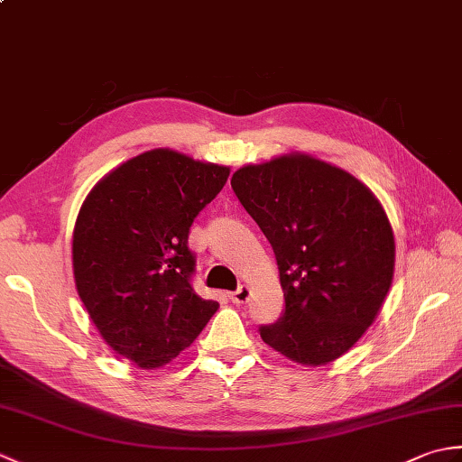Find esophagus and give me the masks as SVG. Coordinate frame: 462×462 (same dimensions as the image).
Returning <instances> with one entry per match:
<instances>
[{
	"mask_svg": "<svg viewBox=\"0 0 462 462\" xmlns=\"http://www.w3.org/2000/svg\"><path fill=\"white\" fill-rule=\"evenodd\" d=\"M250 293H252V290L248 286H240L236 291L230 293V300L240 306V303H246L250 300Z\"/></svg>",
	"mask_w": 462,
	"mask_h": 462,
	"instance_id": "obj_1",
	"label": "esophagus"
}]
</instances>
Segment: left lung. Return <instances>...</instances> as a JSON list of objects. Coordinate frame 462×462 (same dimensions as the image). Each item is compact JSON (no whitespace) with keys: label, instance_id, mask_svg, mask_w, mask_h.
Segmentation results:
<instances>
[{"label":"left lung","instance_id":"8db88e82","mask_svg":"<svg viewBox=\"0 0 462 462\" xmlns=\"http://www.w3.org/2000/svg\"><path fill=\"white\" fill-rule=\"evenodd\" d=\"M232 189L272 244L286 300L263 343L308 367L339 359L377 319L395 272L379 199L351 172L306 152L244 164Z\"/></svg>","mask_w":462,"mask_h":462}]
</instances>
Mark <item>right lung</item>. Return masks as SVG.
I'll use <instances>...</instances> for the list:
<instances>
[{"mask_svg":"<svg viewBox=\"0 0 462 462\" xmlns=\"http://www.w3.org/2000/svg\"><path fill=\"white\" fill-rule=\"evenodd\" d=\"M230 166L172 149L133 156L97 182L73 228V278L103 341L139 369L192 346L218 310L190 286L189 230Z\"/></svg>","mask_w":462,"mask_h":462,"instance_id":"right-lung-1","label":"right lung"}]
</instances>
